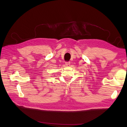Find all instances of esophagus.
I'll list each match as a JSON object with an SVG mask.
<instances>
[{
	"instance_id": "esophagus-1",
	"label": "esophagus",
	"mask_w": 127,
	"mask_h": 127,
	"mask_svg": "<svg viewBox=\"0 0 127 127\" xmlns=\"http://www.w3.org/2000/svg\"><path fill=\"white\" fill-rule=\"evenodd\" d=\"M70 63L69 61H67V62H66V63H65V64H66V66H69Z\"/></svg>"
}]
</instances>
